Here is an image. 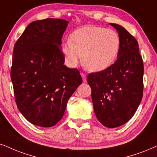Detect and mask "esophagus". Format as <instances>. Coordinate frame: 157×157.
<instances>
[{"instance_id": "esophagus-1", "label": "esophagus", "mask_w": 157, "mask_h": 157, "mask_svg": "<svg viewBox=\"0 0 157 157\" xmlns=\"http://www.w3.org/2000/svg\"><path fill=\"white\" fill-rule=\"evenodd\" d=\"M81 76H82V80L83 82H86L87 81V77H86V75L84 74L83 72H81Z\"/></svg>"}]
</instances>
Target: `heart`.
I'll list each match as a JSON object with an SVG mask.
<instances>
[{
    "instance_id": "obj_1",
    "label": "heart",
    "mask_w": 157,
    "mask_h": 157,
    "mask_svg": "<svg viewBox=\"0 0 157 157\" xmlns=\"http://www.w3.org/2000/svg\"><path fill=\"white\" fill-rule=\"evenodd\" d=\"M121 40L116 31L98 26L77 29L62 45L65 60L70 67L82 63L90 72H101L109 67L117 56Z\"/></svg>"
}]
</instances>
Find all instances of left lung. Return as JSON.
<instances>
[{"label": "left lung", "instance_id": "left-lung-1", "mask_svg": "<svg viewBox=\"0 0 157 157\" xmlns=\"http://www.w3.org/2000/svg\"><path fill=\"white\" fill-rule=\"evenodd\" d=\"M110 25L120 37L117 59L104 70L89 74L87 81L97 119L114 128L130 120L141 101L144 62L137 40L122 26Z\"/></svg>", "mask_w": 157, "mask_h": 157}]
</instances>
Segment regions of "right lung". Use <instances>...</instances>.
Instances as JSON below:
<instances>
[{
	"label": "right lung",
	"mask_w": 157,
	"mask_h": 157,
	"mask_svg": "<svg viewBox=\"0 0 157 157\" xmlns=\"http://www.w3.org/2000/svg\"><path fill=\"white\" fill-rule=\"evenodd\" d=\"M68 23L53 18L33 21L13 48L11 78L15 101L21 114L35 125H55L82 83L78 69L64 65L60 46Z\"/></svg>",
	"instance_id": "right-lung-1"
}]
</instances>
